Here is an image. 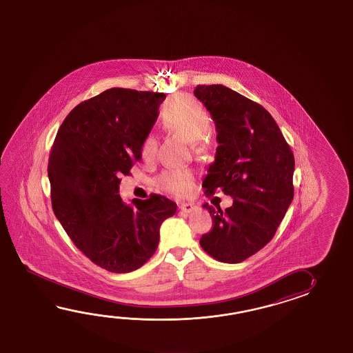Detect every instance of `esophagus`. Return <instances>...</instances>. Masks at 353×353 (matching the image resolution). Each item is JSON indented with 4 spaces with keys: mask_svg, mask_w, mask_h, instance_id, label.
Masks as SVG:
<instances>
[{
    "mask_svg": "<svg viewBox=\"0 0 353 353\" xmlns=\"http://www.w3.org/2000/svg\"><path fill=\"white\" fill-rule=\"evenodd\" d=\"M179 208L181 212H184V213H190L192 210H194V204H192V203L183 202L180 203Z\"/></svg>",
    "mask_w": 353,
    "mask_h": 353,
    "instance_id": "esophagus-1",
    "label": "esophagus"
}]
</instances>
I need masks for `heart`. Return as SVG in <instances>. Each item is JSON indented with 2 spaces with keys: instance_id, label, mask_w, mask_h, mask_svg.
Returning <instances> with one entry per match:
<instances>
[{
  "instance_id": "heart-1",
  "label": "heart",
  "mask_w": 353,
  "mask_h": 353,
  "mask_svg": "<svg viewBox=\"0 0 353 353\" xmlns=\"http://www.w3.org/2000/svg\"><path fill=\"white\" fill-rule=\"evenodd\" d=\"M161 122L164 128L183 136L189 143L196 157H207L210 154V139L204 135L210 128V116L205 107L195 98L188 94H175L169 98L161 107ZM158 141L152 134L143 137L139 154L143 161L155 158ZM160 189L175 196H185L194 189V174L187 169H169L160 174L157 179Z\"/></svg>"
}]
</instances>
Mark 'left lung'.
<instances>
[{
	"instance_id": "8db88e82",
	"label": "left lung",
	"mask_w": 353,
	"mask_h": 353,
	"mask_svg": "<svg viewBox=\"0 0 353 353\" xmlns=\"http://www.w3.org/2000/svg\"><path fill=\"white\" fill-rule=\"evenodd\" d=\"M217 128L216 160L203 180L205 195H231L221 210L205 203L213 228L203 250L221 263H242L268 245L293 201V151L263 105L222 84L196 85Z\"/></svg>"
}]
</instances>
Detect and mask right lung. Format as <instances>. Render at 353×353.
Listing matches in <instances>:
<instances>
[{
  "mask_svg": "<svg viewBox=\"0 0 353 353\" xmlns=\"http://www.w3.org/2000/svg\"><path fill=\"white\" fill-rule=\"evenodd\" d=\"M164 93L110 88L74 107L55 136L48 176L54 214L75 246L111 272L137 270L158 248L159 230L176 212L164 195L122 202L121 175L158 119Z\"/></svg>",
  "mask_w": 353,
  "mask_h": 353,
  "instance_id": "add662e5",
  "label": "right lung"
}]
</instances>
